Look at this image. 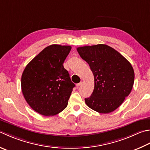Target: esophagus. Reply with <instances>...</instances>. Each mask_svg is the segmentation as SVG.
Wrapping results in <instances>:
<instances>
[{"mask_svg":"<svg viewBox=\"0 0 150 150\" xmlns=\"http://www.w3.org/2000/svg\"><path fill=\"white\" fill-rule=\"evenodd\" d=\"M82 83H83V82H81V83H79L77 84V87L78 88L79 86H81V85L82 84Z\"/></svg>","mask_w":150,"mask_h":150,"instance_id":"obj_1","label":"esophagus"}]
</instances>
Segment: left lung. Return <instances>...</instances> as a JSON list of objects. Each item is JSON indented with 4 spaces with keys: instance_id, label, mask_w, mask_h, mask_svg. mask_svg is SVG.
Listing matches in <instances>:
<instances>
[{
    "instance_id": "8db88e82",
    "label": "left lung",
    "mask_w": 150,
    "mask_h": 150,
    "mask_svg": "<svg viewBox=\"0 0 150 150\" xmlns=\"http://www.w3.org/2000/svg\"><path fill=\"white\" fill-rule=\"evenodd\" d=\"M77 50L94 76V89L91 96L85 98L87 106L99 113L113 112L133 88L134 73L131 64L105 44L80 47Z\"/></svg>"
}]
</instances>
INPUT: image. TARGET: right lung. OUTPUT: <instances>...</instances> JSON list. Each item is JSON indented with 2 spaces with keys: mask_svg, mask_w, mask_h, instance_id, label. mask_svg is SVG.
Returning <instances> with one entry per match:
<instances>
[{
  "mask_svg": "<svg viewBox=\"0 0 150 150\" xmlns=\"http://www.w3.org/2000/svg\"><path fill=\"white\" fill-rule=\"evenodd\" d=\"M71 47L53 44L36 56L21 77L23 94L30 107L50 116L65 109L75 84L63 64Z\"/></svg>",
  "mask_w": 150,
  "mask_h": 150,
  "instance_id": "obj_1",
  "label": "right lung"
}]
</instances>
